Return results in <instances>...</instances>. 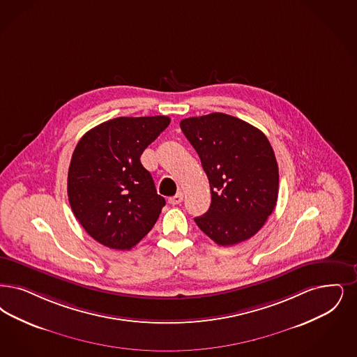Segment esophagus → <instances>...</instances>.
Returning <instances> with one entry per match:
<instances>
[{"mask_svg":"<svg viewBox=\"0 0 357 357\" xmlns=\"http://www.w3.org/2000/svg\"><path fill=\"white\" fill-rule=\"evenodd\" d=\"M182 200H183V192L179 191V192H176L174 197L169 199V203L172 204V206H175V204H179Z\"/></svg>","mask_w":357,"mask_h":357,"instance_id":"esophagus-1","label":"esophagus"}]
</instances>
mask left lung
Listing matches in <instances>:
<instances>
[{
    "mask_svg": "<svg viewBox=\"0 0 357 357\" xmlns=\"http://www.w3.org/2000/svg\"><path fill=\"white\" fill-rule=\"evenodd\" d=\"M181 128L211 190V206L195 223L219 245L250 239L272 214L279 192V169L267 137L223 113L185 118Z\"/></svg>",
    "mask_w": 357,
    "mask_h": 357,
    "instance_id": "8db88e82",
    "label": "left lung"
}]
</instances>
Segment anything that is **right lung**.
<instances>
[{
  "label": "right lung",
  "instance_id": "right-lung-1",
  "mask_svg": "<svg viewBox=\"0 0 357 357\" xmlns=\"http://www.w3.org/2000/svg\"><path fill=\"white\" fill-rule=\"evenodd\" d=\"M169 125L166 115L119 116L89 130L77 143L68 174L69 203L100 244L130 250L154 227L166 200L141 155Z\"/></svg>",
  "mask_w": 357,
  "mask_h": 357
}]
</instances>
